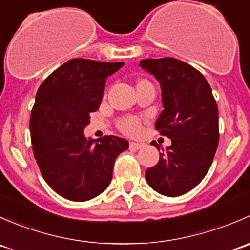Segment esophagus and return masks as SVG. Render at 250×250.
Segmentation results:
<instances>
[{
  "label": "esophagus",
  "instance_id": "obj_1",
  "mask_svg": "<svg viewBox=\"0 0 250 250\" xmlns=\"http://www.w3.org/2000/svg\"><path fill=\"white\" fill-rule=\"evenodd\" d=\"M145 146L144 143H138V141H130L129 147L133 148V150H139V148H143Z\"/></svg>",
  "mask_w": 250,
  "mask_h": 250
}]
</instances>
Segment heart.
I'll return each mask as SVG.
<instances>
[{
  "mask_svg": "<svg viewBox=\"0 0 250 250\" xmlns=\"http://www.w3.org/2000/svg\"><path fill=\"white\" fill-rule=\"evenodd\" d=\"M118 129L128 135H135L141 129V121L135 116H125L118 120Z\"/></svg>",
  "mask_w": 250,
  "mask_h": 250,
  "instance_id": "b5f03b06",
  "label": "heart"
}]
</instances>
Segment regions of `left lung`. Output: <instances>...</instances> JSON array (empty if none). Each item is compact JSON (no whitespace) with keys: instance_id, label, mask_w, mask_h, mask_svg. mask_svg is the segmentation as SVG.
<instances>
[{"instance_id":"obj_1","label":"left lung","mask_w":250,"mask_h":250,"mask_svg":"<svg viewBox=\"0 0 250 250\" xmlns=\"http://www.w3.org/2000/svg\"><path fill=\"white\" fill-rule=\"evenodd\" d=\"M140 66L160 81L165 110L156 129L172 139L145 178L158 193L176 197L197 186L210 168L219 144L218 105L203 75L181 60L143 59Z\"/></svg>"}]
</instances>
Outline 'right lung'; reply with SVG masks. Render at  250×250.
Masks as SVG:
<instances>
[{
  "mask_svg": "<svg viewBox=\"0 0 250 250\" xmlns=\"http://www.w3.org/2000/svg\"><path fill=\"white\" fill-rule=\"evenodd\" d=\"M125 62L71 59L40 85L30 116L32 151L46 183L70 201L92 200L110 185L125 139L87 140L83 129L100 106L105 82Z\"/></svg>",
  "mask_w": 250,
  "mask_h": 250,
  "instance_id": "obj_1",
  "label": "right lung"
}]
</instances>
